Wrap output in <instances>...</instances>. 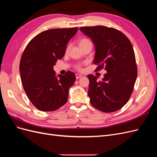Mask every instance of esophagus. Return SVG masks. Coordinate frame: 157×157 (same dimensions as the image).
<instances>
[{
  "label": "esophagus",
  "instance_id": "1",
  "mask_svg": "<svg viewBox=\"0 0 157 157\" xmlns=\"http://www.w3.org/2000/svg\"><path fill=\"white\" fill-rule=\"evenodd\" d=\"M75 75H76V78H77V79L80 78V77H82V75H80V74H79V73H77Z\"/></svg>",
  "mask_w": 157,
  "mask_h": 157
}]
</instances>
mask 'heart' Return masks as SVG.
I'll use <instances>...</instances> for the list:
<instances>
[{"label": "heart", "mask_w": 157, "mask_h": 157, "mask_svg": "<svg viewBox=\"0 0 157 157\" xmlns=\"http://www.w3.org/2000/svg\"><path fill=\"white\" fill-rule=\"evenodd\" d=\"M88 42H90V40L88 39H86V38H84V39H82L79 41V44L80 46H82V45L88 43ZM69 50V46H68L67 47V48H66V52H68ZM75 68L76 69H77L78 71H81L82 70V64L81 63H77L75 65Z\"/></svg>", "instance_id": "heart-1"}]
</instances>
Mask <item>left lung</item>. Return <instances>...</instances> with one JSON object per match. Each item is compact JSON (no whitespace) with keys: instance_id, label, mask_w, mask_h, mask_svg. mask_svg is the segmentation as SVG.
Returning <instances> with one entry per match:
<instances>
[{"instance_id":"left-lung-1","label":"left lung","mask_w":157,"mask_h":157,"mask_svg":"<svg viewBox=\"0 0 157 157\" xmlns=\"http://www.w3.org/2000/svg\"><path fill=\"white\" fill-rule=\"evenodd\" d=\"M80 30L91 38L96 47L94 63L98 67L95 71H107L102 81H97L93 75H88L90 103L105 113L119 110L129 100L137 75L131 42L113 27H82Z\"/></svg>"}]
</instances>
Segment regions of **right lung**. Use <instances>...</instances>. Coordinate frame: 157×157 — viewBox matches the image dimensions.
Returning <instances> with one entry per match:
<instances>
[{"label":"right lung","instance_id":"1","mask_svg":"<svg viewBox=\"0 0 157 157\" xmlns=\"http://www.w3.org/2000/svg\"><path fill=\"white\" fill-rule=\"evenodd\" d=\"M78 27L42 31L23 51L20 71L23 89L30 101L42 111H53L67 101L69 90L76 77L72 71L56 77L54 65L65 55L67 42Z\"/></svg>","mask_w":157,"mask_h":157}]
</instances>
